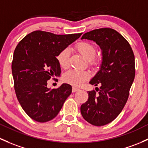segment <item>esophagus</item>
<instances>
[{
    "instance_id": "1",
    "label": "esophagus",
    "mask_w": 148,
    "mask_h": 148,
    "mask_svg": "<svg viewBox=\"0 0 148 148\" xmlns=\"http://www.w3.org/2000/svg\"><path fill=\"white\" fill-rule=\"evenodd\" d=\"M79 88H76V87H73L72 88V92H77V91H79Z\"/></svg>"
}]
</instances>
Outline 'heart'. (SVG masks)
Listing matches in <instances>:
<instances>
[{"instance_id": "b5f03b06", "label": "heart", "mask_w": 148, "mask_h": 148, "mask_svg": "<svg viewBox=\"0 0 148 148\" xmlns=\"http://www.w3.org/2000/svg\"><path fill=\"white\" fill-rule=\"evenodd\" d=\"M76 49L86 59L89 61L90 64L94 65L96 64L94 57L96 53V49L94 45L88 42H81L76 45ZM70 52L69 49L66 48L62 50L57 57L59 64L63 69H66L69 64ZM89 78V74L85 71H78L71 69L66 72L64 75V80L70 84L75 86H80L84 82Z\"/></svg>"}]
</instances>
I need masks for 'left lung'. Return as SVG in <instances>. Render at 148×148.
I'll list each match as a JSON object with an SVG mask.
<instances>
[{"instance_id": "left-lung-1", "label": "left lung", "mask_w": 148, "mask_h": 148, "mask_svg": "<svg viewBox=\"0 0 148 148\" xmlns=\"http://www.w3.org/2000/svg\"><path fill=\"white\" fill-rule=\"evenodd\" d=\"M83 39L100 47L102 62L89 82L91 85H100L99 88L96 87L99 94L88 91L81 113L91 125L102 126L116 119L126 103L136 74L135 56L128 42L113 29H94L84 34Z\"/></svg>"}]
</instances>
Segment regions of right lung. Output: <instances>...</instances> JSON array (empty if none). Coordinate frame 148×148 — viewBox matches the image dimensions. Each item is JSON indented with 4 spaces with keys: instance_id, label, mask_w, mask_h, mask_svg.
<instances>
[{
    "instance_id": "1",
    "label": "right lung",
    "mask_w": 148,
    "mask_h": 148,
    "mask_svg": "<svg viewBox=\"0 0 148 148\" xmlns=\"http://www.w3.org/2000/svg\"><path fill=\"white\" fill-rule=\"evenodd\" d=\"M81 35L37 30L26 35L17 45L12 62L14 87L22 108L32 119L40 123L52 120L71 94V85L62 84L57 88H49L47 80L60 77L57 55Z\"/></svg>"
}]
</instances>
